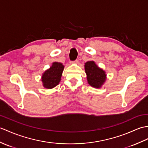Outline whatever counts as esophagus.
I'll use <instances>...</instances> for the list:
<instances>
[{"label":"esophagus","instance_id":"esophagus-1","mask_svg":"<svg viewBox=\"0 0 148 148\" xmlns=\"http://www.w3.org/2000/svg\"><path fill=\"white\" fill-rule=\"evenodd\" d=\"M78 60L77 59H76V60H74V61H71L70 62V63L71 64H73V63H77L78 62Z\"/></svg>","mask_w":148,"mask_h":148}]
</instances>
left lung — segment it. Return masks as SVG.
I'll use <instances>...</instances> for the list:
<instances>
[{
	"label": "left lung",
	"instance_id": "obj_1",
	"mask_svg": "<svg viewBox=\"0 0 148 148\" xmlns=\"http://www.w3.org/2000/svg\"><path fill=\"white\" fill-rule=\"evenodd\" d=\"M88 83L94 88H99L106 79L105 72L99 68L93 61H88L84 65Z\"/></svg>",
	"mask_w": 148,
	"mask_h": 148
}]
</instances>
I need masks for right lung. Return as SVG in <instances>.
<instances>
[{"label": "right lung", "instance_id": "right-lung-1", "mask_svg": "<svg viewBox=\"0 0 148 148\" xmlns=\"http://www.w3.org/2000/svg\"><path fill=\"white\" fill-rule=\"evenodd\" d=\"M64 67L62 64L53 62L52 66L45 72L42 75V81L43 86L47 89H51L58 85L60 81Z\"/></svg>", "mask_w": 148, "mask_h": 148}]
</instances>
